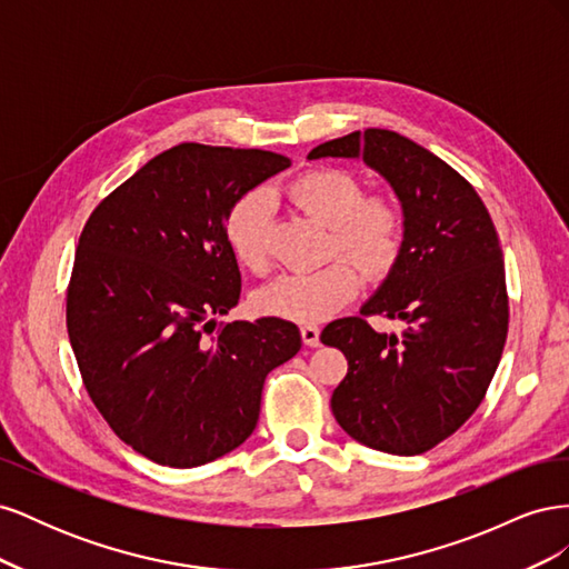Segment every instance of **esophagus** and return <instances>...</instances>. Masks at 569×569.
<instances>
[{
	"label": "esophagus",
	"mask_w": 569,
	"mask_h": 569,
	"mask_svg": "<svg viewBox=\"0 0 569 569\" xmlns=\"http://www.w3.org/2000/svg\"><path fill=\"white\" fill-rule=\"evenodd\" d=\"M301 339L306 347H320V330L316 325H303L301 327Z\"/></svg>",
	"instance_id": "obj_1"
}]
</instances>
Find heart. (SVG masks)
<instances>
[{"mask_svg":"<svg viewBox=\"0 0 569 569\" xmlns=\"http://www.w3.org/2000/svg\"><path fill=\"white\" fill-rule=\"evenodd\" d=\"M301 211L330 228L327 256L343 253L311 272H287L256 295L258 313L291 322H320L347 306L360 289V271L385 278L403 251L406 220L389 197H366L363 184L335 168L301 173L287 187ZM268 209L261 189L239 197L222 220V234L234 261L251 272L268 268Z\"/></svg>","mask_w":569,"mask_h":569,"instance_id":"heart-1","label":"heart"}]
</instances>
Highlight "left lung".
Returning <instances> with one entry per match:
<instances>
[{"label":"left lung","instance_id":"8db88e82","mask_svg":"<svg viewBox=\"0 0 569 569\" xmlns=\"http://www.w3.org/2000/svg\"><path fill=\"white\" fill-rule=\"evenodd\" d=\"M325 157L363 159L406 220L403 251L377 295L320 335L349 360L332 412L370 449L418 456L462 427L491 385L508 337L503 251L475 187L408 137L356 130L308 153ZM370 315L401 319L405 332L375 333Z\"/></svg>","mask_w":569,"mask_h":569}]
</instances>
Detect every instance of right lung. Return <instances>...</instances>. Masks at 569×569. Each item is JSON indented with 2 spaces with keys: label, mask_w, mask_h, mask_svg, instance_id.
<instances>
[{
  "label": "right lung",
  "mask_w": 569,
  "mask_h": 569,
  "mask_svg": "<svg viewBox=\"0 0 569 569\" xmlns=\"http://www.w3.org/2000/svg\"><path fill=\"white\" fill-rule=\"evenodd\" d=\"M282 153L184 142L144 163L88 218L66 295L82 385L120 441L197 468L253 432L263 382L301 349L280 318L216 322L239 301L230 206L289 168Z\"/></svg>",
  "instance_id": "right-lung-1"
}]
</instances>
